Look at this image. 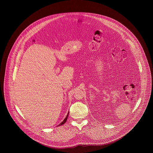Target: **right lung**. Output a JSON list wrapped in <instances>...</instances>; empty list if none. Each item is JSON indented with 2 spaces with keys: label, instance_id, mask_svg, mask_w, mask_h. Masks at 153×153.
<instances>
[{
  "label": "right lung",
  "instance_id": "add662e5",
  "mask_svg": "<svg viewBox=\"0 0 153 153\" xmlns=\"http://www.w3.org/2000/svg\"><path fill=\"white\" fill-rule=\"evenodd\" d=\"M68 115H69V112L68 113V115H66V117L65 118V119L61 123L59 124L58 126H61V125H62V124H64L66 122V120H67V119H68Z\"/></svg>",
  "mask_w": 153,
  "mask_h": 153
}]
</instances>
